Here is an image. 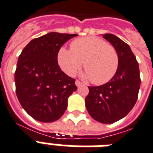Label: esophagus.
<instances>
[{
  "mask_svg": "<svg viewBox=\"0 0 153 153\" xmlns=\"http://www.w3.org/2000/svg\"><path fill=\"white\" fill-rule=\"evenodd\" d=\"M75 85L79 87V86H81V85H82V82H81L79 80H76L75 81Z\"/></svg>",
  "mask_w": 153,
  "mask_h": 153,
  "instance_id": "1",
  "label": "esophagus"
}]
</instances>
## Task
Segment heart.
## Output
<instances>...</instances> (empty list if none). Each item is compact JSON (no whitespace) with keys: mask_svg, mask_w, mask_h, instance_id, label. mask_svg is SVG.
Masks as SVG:
<instances>
[{"mask_svg":"<svg viewBox=\"0 0 153 153\" xmlns=\"http://www.w3.org/2000/svg\"><path fill=\"white\" fill-rule=\"evenodd\" d=\"M57 63L64 73L74 76L82 65V74L95 85L111 80L117 71L120 59L112 45L97 37H85L71 43V49L61 47L56 56Z\"/></svg>","mask_w":153,"mask_h":153,"instance_id":"obj_1","label":"heart"}]
</instances>
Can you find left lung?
Returning <instances> with one entry per match:
<instances>
[{
  "instance_id": "left-lung-1",
  "label": "left lung",
  "mask_w": 153,
  "mask_h": 153,
  "mask_svg": "<svg viewBox=\"0 0 153 153\" xmlns=\"http://www.w3.org/2000/svg\"><path fill=\"white\" fill-rule=\"evenodd\" d=\"M103 38L116 48L119 67L110 82L88 86L85 107L94 120L108 124L121 120L131 111L137 102L141 78L138 63L128 45L111 33L104 34Z\"/></svg>"
}]
</instances>
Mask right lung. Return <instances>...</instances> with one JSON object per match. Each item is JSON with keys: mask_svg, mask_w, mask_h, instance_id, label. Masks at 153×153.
Masks as SVG:
<instances>
[{"mask_svg": "<svg viewBox=\"0 0 153 153\" xmlns=\"http://www.w3.org/2000/svg\"><path fill=\"white\" fill-rule=\"evenodd\" d=\"M78 34L51 32L34 38L19 56L15 72L16 92L21 106L42 123L56 121L68 107V98L77 89L75 79L62 71L58 50Z\"/></svg>", "mask_w": 153, "mask_h": 153, "instance_id": "add662e5", "label": "right lung"}]
</instances>
